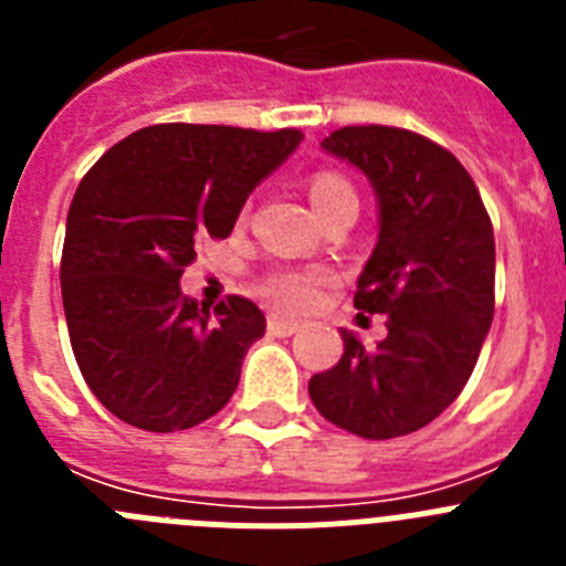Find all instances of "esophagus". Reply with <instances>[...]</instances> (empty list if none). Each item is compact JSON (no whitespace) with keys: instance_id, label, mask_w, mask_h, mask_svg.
<instances>
[{"instance_id":"esophagus-1","label":"esophagus","mask_w":566,"mask_h":566,"mask_svg":"<svg viewBox=\"0 0 566 566\" xmlns=\"http://www.w3.org/2000/svg\"><path fill=\"white\" fill-rule=\"evenodd\" d=\"M300 328H303L300 319L280 317V314H272V317H269V332L277 334V337H292V334H297Z\"/></svg>"}]
</instances>
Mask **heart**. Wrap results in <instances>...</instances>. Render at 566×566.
Wrapping results in <instances>:
<instances>
[{"mask_svg":"<svg viewBox=\"0 0 566 566\" xmlns=\"http://www.w3.org/2000/svg\"><path fill=\"white\" fill-rule=\"evenodd\" d=\"M308 198L317 214H328L332 209L357 203V192L339 172H317L308 181ZM323 283L319 272H300V269H280L263 280V294L274 306L283 308H306L317 297V286Z\"/></svg>","mask_w":566,"mask_h":566,"instance_id":"b5f03b06","label":"heart"}]
</instances>
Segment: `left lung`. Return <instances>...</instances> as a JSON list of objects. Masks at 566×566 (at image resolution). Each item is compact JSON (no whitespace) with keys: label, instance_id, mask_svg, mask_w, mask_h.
I'll use <instances>...</instances> for the list:
<instances>
[{"label":"left lung","instance_id":"left-lung-1","mask_svg":"<svg viewBox=\"0 0 566 566\" xmlns=\"http://www.w3.org/2000/svg\"><path fill=\"white\" fill-rule=\"evenodd\" d=\"M319 147L371 181L379 234L354 308L385 314L374 348L354 332L308 379L328 422L363 439L413 433L462 394L493 323L496 243L468 169L411 129L343 127Z\"/></svg>","mask_w":566,"mask_h":566}]
</instances>
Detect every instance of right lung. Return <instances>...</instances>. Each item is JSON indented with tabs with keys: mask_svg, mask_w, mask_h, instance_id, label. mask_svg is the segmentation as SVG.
<instances>
[{
	"mask_svg": "<svg viewBox=\"0 0 566 566\" xmlns=\"http://www.w3.org/2000/svg\"><path fill=\"white\" fill-rule=\"evenodd\" d=\"M300 129L155 124L109 147L67 212L62 303L78 371L98 402L142 431H187L232 399L266 317L247 297L214 312L181 292L203 238H229Z\"/></svg>",
	"mask_w": 566,
	"mask_h": 566,
	"instance_id": "add662e5",
	"label": "right lung"
}]
</instances>
